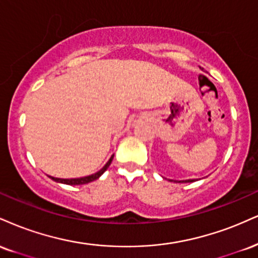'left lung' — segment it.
<instances>
[{
	"label": "left lung",
	"mask_w": 258,
	"mask_h": 258,
	"mask_svg": "<svg viewBox=\"0 0 258 258\" xmlns=\"http://www.w3.org/2000/svg\"><path fill=\"white\" fill-rule=\"evenodd\" d=\"M192 181H195V180L188 179V180H182V181H178V182H192Z\"/></svg>",
	"instance_id": "8db88e82"
}]
</instances>
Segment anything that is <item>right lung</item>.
<instances>
[{"label": "right lung", "instance_id": "right-lung-1", "mask_svg": "<svg viewBox=\"0 0 258 258\" xmlns=\"http://www.w3.org/2000/svg\"><path fill=\"white\" fill-rule=\"evenodd\" d=\"M113 156L110 157L109 161H108L107 163H105V166L102 168L101 170H98L97 173H95V174H91V175H88V176H83V178H77V179H60V178H54V176H49V178H51L54 181L56 182H62V184H67V185H83V184H88V182H91L94 181V180L98 179L99 176H101L103 173L107 170L108 167L110 166L111 161H113Z\"/></svg>", "mask_w": 258, "mask_h": 258}]
</instances>
